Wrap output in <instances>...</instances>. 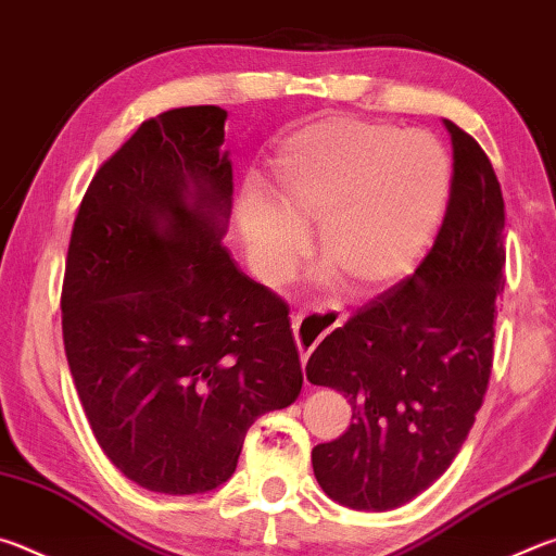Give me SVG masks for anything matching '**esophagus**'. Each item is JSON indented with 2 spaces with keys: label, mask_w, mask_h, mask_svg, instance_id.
Listing matches in <instances>:
<instances>
[{
  "label": "esophagus",
  "mask_w": 556,
  "mask_h": 556,
  "mask_svg": "<svg viewBox=\"0 0 556 556\" xmlns=\"http://www.w3.org/2000/svg\"><path fill=\"white\" fill-rule=\"evenodd\" d=\"M343 314L338 306L331 304H316V306H301L294 314V338L301 353V363L306 365L308 355H312L314 348L321 343V338L333 331L336 326H341Z\"/></svg>",
  "instance_id": "1"
}]
</instances>
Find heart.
Returning <instances> with one entry per match:
<instances>
[{"label":"heart","instance_id":"1","mask_svg":"<svg viewBox=\"0 0 556 556\" xmlns=\"http://www.w3.org/2000/svg\"><path fill=\"white\" fill-rule=\"evenodd\" d=\"M451 162L439 139L378 122L331 117L306 127L277 156L267 181L240 195V228L267 277L318 248L348 287L372 291L414 267L444 215Z\"/></svg>","mask_w":556,"mask_h":556}]
</instances>
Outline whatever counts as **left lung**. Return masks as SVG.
Listing matches in <instances>:
<instances>
[{
    "instance_id": "obj_1",
    "label": "left lung",
    "mask_w": 556,
    "mask_h": 556,
    "mask_svg": "<svg viewBox=\"0 0 556 556\" xmlns=\"http://www.w3.org/2000/svg\"><path fill=\"white\" fill-rule=\"evenodd\" d=\"M444 127L454 174L427 257L306 363L308 382L351 402V427L314 446L312 464L324 493L353 510H392L427 491L464 446L491 380L505 203L481 144L451 119Z\"/></svg>"
}]
</instances>
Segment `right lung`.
Instances as JSON below:
<instances>
[{"instance_id": "obj_1", "label": "right lung", "mask_w": 556, "mask_h": 556, "mask_svg": "<svg viewBox=\"0 0 556 556\" xmlns=\"http://www.w3.org/2000/svg\"><path fill=\"white\" fill-rule=\"evenodd\" d=\"M228 112L152 117L92 176L61 291L63 345L100 448L164 495L228 481L248 429L296 402L289 306L223 248Z\"/></svg>"}]
</instances>
